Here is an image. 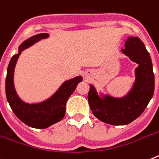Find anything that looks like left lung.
Listing matches in <instances>:
<instances>
[{
	"instance_id": "obj_1",
	"label": "left lung",
	"mask_w": 159,
	"mask_h": 159,
	"mask_svg": "<svg viewBox=\"0 0 159 159\" xmlns=\"http://www.w3.org/2000/svg\"><path fill=\"white\" fill-rule=\"evenodd\" d=\"M122 52L138 64L135 82L129 94L123 98L105 95L100 98L90 85L88 102L95 117L112 125H125L140 116L146 108L154 91V75L150 53L137 37H128Z\"/></svg>"
}]
</instances>
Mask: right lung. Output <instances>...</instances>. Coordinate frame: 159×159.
Instances as JSON below:
<instances>
[{
    "label": "right lung",
    "mask_w": 159,
    "mask_h": 159,
    "mask_svg": "<svg viewBox=\"0 0 159 159\" xmlns=\"http://www.w3.org/2000/svg\"><path fill=\"white\" fill-rule=\"evenodd\" d=\"M49 36L47 33L38 34L24 41L18 48V54L9 61L5 80V94L9 106L15 116L24 124L34 129H46L61 121L65 117V105L69 96L75 90L77 84L82 81L81 76L64 82L56 93L48 99L39 103H26L16 93L14 85V73L20 54L41 39Z\"/></svg>",
    "instance_id": "obj_1"
}]
</instances>
